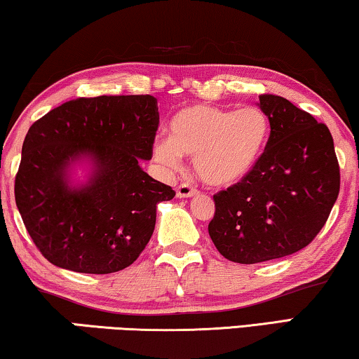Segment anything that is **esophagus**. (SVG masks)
<instances>
[{"label": "esophagus", "instance_id": "esophagus-1", "mask_svg": "<svg viewBox=\"0 0 359 359\" xmlns=\"http://www.w3.org/2000/svg\"><path fill=\"white\" fill-rule=\"evenodd\" d=\"M175 194H177L179 198H190V196H195L198 194V190L190 184H180L177 189H175Z\"/></svg>", "mask_w": 359, "mask_h": 359}]
</instances>
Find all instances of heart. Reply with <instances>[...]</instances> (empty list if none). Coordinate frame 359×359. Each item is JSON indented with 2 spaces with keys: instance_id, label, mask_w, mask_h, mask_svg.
Here are the masks:
<instances>
[{
  "instance_id": "1",
  "label": "heart",
  "mask_w": 359,
  "mask_h": 359,
  "mask_svg": "<svg viewBox=\"0 0 359 359\" xmlns=\"http://www.w3.org/2000/svg\"><path fill=\"white\" fill-rule=\"evenodd\" d=\"M266 138L269 120L260 109L247 105L231 112L211 105H189L170 120L169 138L154 141L153 156L169 170L180 168L182 154L190 156L205 184L228 187L254 169Z\"/></svg>"
}]
</instances>
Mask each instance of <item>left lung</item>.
<instances>
[{"label": "left lung", "mask_w": 359, "mask_h": 359, "mask_svg": "<svg viewBox=\"0 0 359 359\" xmlns=\"http://www.w3.org/2000/svg\"><path fill=\"white\" fill-rule=\"evenodd\" d=\"M270 122L265 151L241 182L213 195L208 224L219 254L236 264L281 259L309 245L340 191L327 125L280 95L262 94Z\"/></svg>", "instance_id": "1"}]
</instances>
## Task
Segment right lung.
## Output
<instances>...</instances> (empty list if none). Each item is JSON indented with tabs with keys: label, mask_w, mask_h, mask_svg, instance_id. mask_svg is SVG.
I'll return each instance as SVG.
<instances>
[{
	"label": "right lung",
	"mask_w": 359,
	"mask_h": 359,
	"mask_svg": "<svg viewBox=\"0 0 359 359\" xmlns=\"http://www.w3.org/2000/svg\"><path fill=\"white\" fill-rule=\"evenodd\" d=\"M159 125L153 95H99L68 100L29 128L14 182L24 226L50 264L78 273L127 269L144 250L156 206L175 191L149 177ZM91 161L83 186L69 168Z\"/></svg>",
	"instance_id": "add662e5"
}]
</instances>
